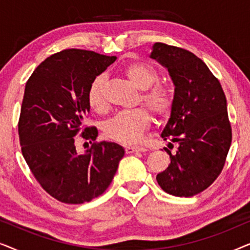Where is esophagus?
Listing matches in <instances>:
<instances>
[{"label": "esophagus", "instance_id": "obj_1", "mask_svg": "<svg viewBox=\"0 0 250 250\" xmlns=\"http://www.w3.org/2000/svg\"><path fill=\"white\" fill-rule=\"evenodd\" d=\"M146 149L142 148V146H128L125 148L126 153H133V152H138V151H146Z\"/></svg>", "mask_w": 250, "mask_h": 250}]
</instances>
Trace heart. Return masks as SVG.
Instances as JSON below:
<instances>
[{"label": "heart", "instance_id": "1", "mask_svg": "<svg viewBox=\"0 0 250 250\" xmlns=\"http://www.w3.org/2000/svg\"><path fill=\"white\" fill-rule=\"evenodd\" d=\"M123 73L135 86L143 90L141 100L157 117L165 118L172 112L174 97L168 88L156 85L159 82V73L152 64L145 61H135L123 68ZM104 76H97L92 81L87 90V104L94 111H104L105 100L104 87ZM151 117L143 108H135L116 114L104 127V135L112 141L129 145L138 142L142 133L150 126Z\"/></svg>", "mask_w": 250, "mask_h": 250}]
</instances>
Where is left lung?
Listing matches in <instances>:
<instances>
[{"instance_id": "obj_1", "label": "left lung", "mask_w": 250, "mask_h": 250, "mask_svg": "<svg viewBox=\"0 0 250 250\" xmlns=\"http://www.w3.org/2000/svg\"><path fill=\"white\" fill-rule=\"evenodd\" d=\"M150 58L168 70L175 85L162 138L179 143L174 153L165 148L170 164L157 175V182L173 196L192 197L207 189L223 169L232 141L227 98L206 63L190 51L155 43Z\"/></svg>"}]
</instances>
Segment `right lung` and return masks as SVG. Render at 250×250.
I'll return each instance as SVG.
<instances>
[{"label": "right lung", "mask_w": 250, "mask_h": 250, "mask_svg": "<svg viewBox=\"0 0 250 250\" xmlns=\"http://www.w3.org/2000/svg\"><path fill=\"white\" fill-rule=\"evenodd\" d=\"M116 57L68 49L46 58L27 81L18 123L27 165L50 196L64 204L91 201L107 190L124 156L114 142H95L78 153L75 136L95 141L98 129L83 127L90 112L87 90Z\"/></svg>", "instance_id": "obj_1"}]
</instances>
